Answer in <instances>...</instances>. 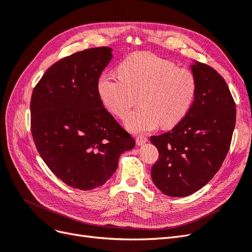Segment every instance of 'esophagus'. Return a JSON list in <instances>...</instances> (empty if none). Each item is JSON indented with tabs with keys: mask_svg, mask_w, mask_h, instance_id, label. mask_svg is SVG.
I'll return each mask as SVG.
<instances>
[{
	"mask_svg": "<svg viewBox=\"0 0 252 252\" xmlns=\"http://www.w3.org/2000/svg\"><path fill=\"white\" fill-rule=\"evenodd\" d=\"M135 142H136V144L139 145V146H141V145H143V144H145V143L147 142V138L145 135L140 134V135H138L135 138Z\"/></svg>",
	"mask_w": 252,
	"mask_h": 252,
	"instance_id": "34e87169",
	"label": "esophagus"
}]
</instances>
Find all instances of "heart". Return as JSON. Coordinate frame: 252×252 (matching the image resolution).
<instances>
[{
	"label": "heart",
	"mask_w": 252,
	"mask_h": 252,
	"mask_svg": "<svg viewBox=\"0 0 252 252\" xmlns=\"http://www.w3.org/2000/svg\"><path fill=\"white\" fill-rule=\"evenodd\" d=\"M119 77L102 73L96 93L104 107L123 119L136 104L141 107L126 119L133 132L172 128L191 108L196 80L191 70L149 52H138L125 58L118 66Z\"/></svg>",
	"instance_id": "1"
}]
</instances>
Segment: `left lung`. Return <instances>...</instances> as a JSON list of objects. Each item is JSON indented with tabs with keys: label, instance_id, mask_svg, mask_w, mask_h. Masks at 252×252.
Masks as SVG:
<instances>
[{
	"label": "left lung",
	"instance_id": "left-lung-1",
	"mask_svg": "<svg viewBox=\"0 0 252 252\" xmlns=\"http://www.w3.org/2000/svg\"><path fill=\"white\" fill-rule=\"evenodd\" d=\"M191 69L196 93L187 116L172 130L150 136L158 150L152 182L173 197L192 194L213 178L228 154L235 126V103L222 75L200 62Z\"/></svg>",
	"mask_w": 252,
	"mask_h": 252
}]
</instances>
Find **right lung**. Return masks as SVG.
<instances>
[{
	"label": "right lung",
	"instance_id": "obj_1",
	"mask_svg": "<svg viewBox=\"0 0 252 252\" xmlns=\"http://www.w3.org/2000/svg\"><path fill=\"white\" fill-rule=\"evenodd\" d=\"M111 58L108 47L75 52L51 65L32 91L30 125L36 149L72 188L105 184L120 156L135 145L96 93L97 79Z\"/></svg>",
	"mask_w": 252,
	"mask_h": 252
}]
</instances>
